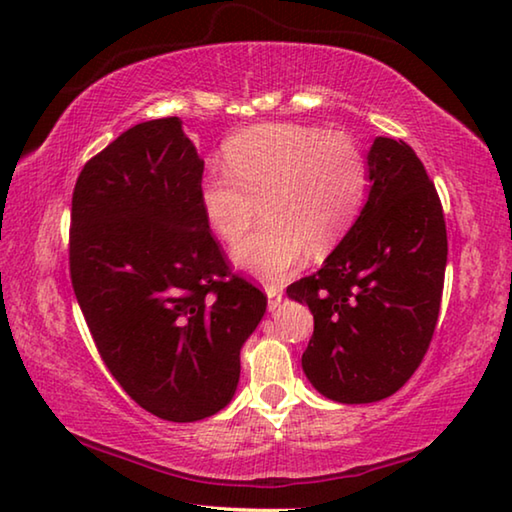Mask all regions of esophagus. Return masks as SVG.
I'll use <instances>...</instances> for the list:
<instances>
[{
	"instance_id": "34e87169",
	"label": "esophagus",
	"mask_w": 512,
	"mask_h": 512,
	"mask_svg": "<svg viewBox=\"0 0 512 512\" xmlns=\"http://www.w3.org/2000/svg\"><path fill=\"white\" fill-rule=\"evenodd\" d=\"M266 298H268V311H275L277 307H280L282 302V289L275 287V284H266Z\"/></svg>"
}]
</instances>
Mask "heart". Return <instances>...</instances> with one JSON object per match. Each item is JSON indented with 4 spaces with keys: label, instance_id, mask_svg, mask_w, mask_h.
Returning <instances> with one entry per match:
<instances>
[{
    "label": "heart",
    "instance_id": "b5f03b06",
    "mask_svg": "<svg viewBox=\"0 0 512 512\" xmlns=\"http://www.w3.org/2000/svg\"><path fill=\"white\" fill-rule=\"evenodd\" d=\"M225 167L198 183L205 223L235 241L255 221L264 228L232 246L239 271L282 280L305 264L309 248L325 255L348 235L366 201L368 160L357 140L300 124H259L230 137Z\"/></svg>",
    "mask_w": 512,
    "mask_h": 512
}]
</instances>
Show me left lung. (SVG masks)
Masks as SVG:
<instances>
[{
    "mask_svg": "<svg viewBox=\"0 0 512 512\" xmlns=\"http://www.w3.org/2000/svg\"><path fill=\"white\" fill-rule=\"evenodd\" d=\"M368 201L314 275L287 289L314 314L302 354L327 400L370 404L409 381L436 329L447 266L443 205L409 144L377 137Z\"/></svg>",
    "mask_w": 512,
    "mask_h": 512,
    "instance_id": "1",
    "label": "left lung"
}]
</instances>
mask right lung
<instances>
[{
	"label": "right lung",
	"instance_id": "add662e5",
	"mask_svg": "<svg viewBox=\"0 0 512 512\" xmlns=\"http://www.w3.org/2000/svg\"><path fill=\"white\" fill-rule=\"evenodd\" d=\"M201 178L183 121L151 119L94 155L72 196L69 273L85 323L119 386L169 422L230 404L266 311L210 235Z\"/></svg>",
	"mask_w": 512,
	"mask_h": 512
}]
</instances>
